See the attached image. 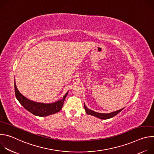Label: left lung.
Wrapping results in <instances>:
<instances>
[{
	"label": "left lung",
	"instance_id": "left-lung-1",
	"mask_svg": "<svg viewBox=\"0 0 154 154\" xmlns=\"http://www.w3.org/2000/svg\"><path fill=\"white\" fill-rule=\"evenodd\" d=\"M84 108L85 109V112H86V114H88V115L97 117L100 119H108L109 118H112L114 117L115 116H116V115H118L119 112H121L122 110L124 108L120 109H119V110L111 112L109 113H97V112H94V111L91 110V109H90L86 107V106L85 105V103H84Z\"/></svg>",
	"mask_w": 154,
	"mask_h": 154
}]
</instances>
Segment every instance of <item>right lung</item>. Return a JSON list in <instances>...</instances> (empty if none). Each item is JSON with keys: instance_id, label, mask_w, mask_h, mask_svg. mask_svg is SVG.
<instances>
[{"instance_id": "1", "label": "right lung", "mask_w": 154, "mask_h": 154, "mask_svg": "<svg viewBox=\"0 0 154 154\" xmlns=\"http://www.w3.org/2000/svg\"><path fill=\"white\" fill-rule=\"evenodd\" d=\"M14 90L16 99L27 111L37 116H47L59 112L63 106L64 99L68 92L65 94L62 99L53 103H41L31 100L22 94L18 90L14 80Z\"/></svg>"}]
</instances>
